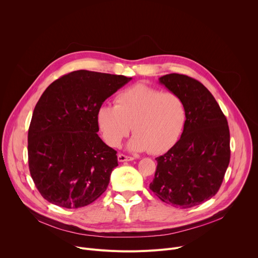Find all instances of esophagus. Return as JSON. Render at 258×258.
<instances>
[{"mask_svg": "<svg viewBox=\"0 0 258 258\" xmlns=\"http://www.w3.org/2000/svg\"><path fill=\"white\" fill-rule=\"evenodd\" d=\"M117 159H118L119 162H124V161H132V160H134L135 158L132 157V156H126V155H124V154H118V155H117Z\"/></svg>", "mask_w": 258, "mask_h": 258, "instance_id": "1", "label": "esophagus"}]
</instances>
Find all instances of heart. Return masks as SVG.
<instances>
[{
	"label": "heart",
	"mask_w": 258,
	"mask_h": 258,
	"mask_svg": "<svg viewBox=\"0 0 258 258\" xmlns=\"http://www.w3.org/2000/svg\"><path fill=\"white\" fill-rule=\"evenodd\" d=\"M97 122L109 146L117 147L133 126L135 135L127 144L128 149L158 154L178 140L186 122V108L176 94L138 84L120 92L115 106L101 105Z\"/></svg>",
	"instance_id": "1"
}]
</instances>
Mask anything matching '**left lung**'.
Listing matches in <instances>:
<instances>
[{"label":"left lung","instance_id":"left-lung-1","mask_svg":"<svg viewBox=\"0 0 258 258\" xmlns=\"http://www.w3.org/2000/svg\"><path fill=\"white\" fill-rule=\"evenodd\" d=\"M186 108L180 139L162 156L150 190L163 202L182 209L212 198L230 163V131L212 94L198 81L178 73L159 78Z\"/></svg>","mask_w":258,"mask_h":258}]
</instances>
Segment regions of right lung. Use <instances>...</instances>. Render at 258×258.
<instances>
[{
    "label": "right lung",
    "mask_w": 258,
    "mask_h": 258,
    "mask_svg": "<svg viewBox=\"0 0 258 258\" xmlns=\"http://www.w3.org/2000/svg\"><path fill=\"white\" fill-rule=\"evenodd\" d=\"M132 78L88 70L52 83L28 130V165L41 195L64 208L84 207L107 189L116 151L98 136L97 110Z\"/></svg>",
    "instance_id": "add662e5"
}]
</instances>
